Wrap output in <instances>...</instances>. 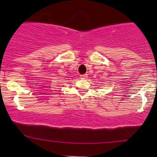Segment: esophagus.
<instances>
[{
  "label": "esophagus",
  "mask_w": 157,
  "mask_h": 157,
  "mask_svg": "<svg viewBox=\"0 0 157 157\" xmlns=\"http://www.w3.org/2000/svg\"><path fill=\"white\" fill-rule=\"evenodd\" d=\"M87 77H88V75H86V74H85V75H80V78L81 79H87Z\"/></svg>",
  "instance_id": "obj_1"
}]
</instances>
